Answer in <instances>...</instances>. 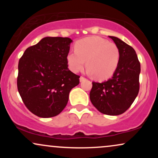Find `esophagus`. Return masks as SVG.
Masks as SVG:
<instances>
[{"label": "esophagus", "instance_id": "obj_1", "mask_svg": "<svg viewBox=\"0 0 158 158\" xmlns=\"http://www.w3.org/2000/svg\"><path fill=\"white\" fill-rule=\"evenodd\" d=\"M85 80V78L83 77H80V78H79V81H83Z\"/></svg>", "mask_w": 158, "mask_h": 158}]
</instances>
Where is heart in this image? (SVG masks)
Wrapping results in <instances>:
<instances>
[{"instance_id": "obj_1", "label": "heart", "mask_w": 158, "mask_h": 158, "mask_svg": "<svg viewBox=\"0 0 158 158\" xmlns=\"http://www.w3.org/2000/svg\"><path fill=\"white\" fill-rule=\"evenodd\" d=\"M75 50L67 55L68 68L74 73L80 71L87 61V72L104 80L114 75L119 65L120 52L118 47L101 37L91 36L79 40Z\"/></svg>"}]
</instances>
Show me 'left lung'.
Here are the masks:
<instances>
[{
	"label": "left lung",
	"instance_id": "8db88e82",
	"mask_svg": "<svg viewBox=\"0 0 158 158\" xmlns=\"http://www.w3.org/2000/svg\"><path fill=\"white\" fill-rule=\"evenodd\" d=\"M120 52L119 65L107 81L92 82L90 102L101 113L119 115L131 106L139 93L140 64L133 48L121 39L109 36Z\"/></svg>",
	"mask_w": 158,
	"mask_h": 158
}]
</instances>
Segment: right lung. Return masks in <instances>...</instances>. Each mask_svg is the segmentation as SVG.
Masks as SVG:
<instances>
[{"label":"right lung","mask_w":158,"mask_h":158,"mask_svg":"<svg viewBox=\"0 0 158 158\" xmlns=\"http://www.w3.org/2000/svg\"><path fill=\"white\" fill-rule=\"evenodd\" d=\"M70 38L45 37L25 50L19 62L18 90L32 114L55 117L67 106L69 94L79 84V76L68 69Z\"/></svg>","instance_id":"obj_1"}]
</instances>
